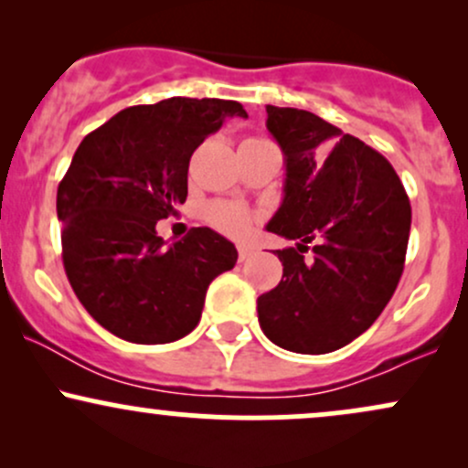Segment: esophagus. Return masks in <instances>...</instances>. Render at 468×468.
I'll return each mask as SVG.
<instances>
[{
  "label": "esophagus",
  "mask_w": 468,
  "mask_h": 468,
  "mask_svg": "<svg viewBox=\"0 0 468 468\" xmlns=\"http://www.w3.org/2000/svg\"><path fill=\"white\" fill-rule=\"evenodd\" d=\"M252 250L250 246H238V257H239V261H246L249 260V257H252Z\"/></svg>",
  "instance_id": "obj_1"
}]
</instances>
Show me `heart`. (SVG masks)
I'll return each instance as SVG.
<instances>
[{
  "instance_id": "heart-1",
  "label": "heart",
  "mask_w": 468,
  "mask_h": 468,
  "mask_svg": "<svg viewBox=\"0 0 468 468\" xmlns=\"http://www.w3.org/2000/svg\"><path fill=\"white\" fill-rule=\"evenodd\" d=\"M264 141V138H260ZM204 219L229 238H244L255 224V216L246 207L235 202H211L204 208Z\"/></svg>"
}]
</instances>
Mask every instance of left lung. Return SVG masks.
<instances>
[{"label":"left lung","mask_w":468,"mask_h":468,"mask_svg":"<svg viewBox=\"0 0 468 468\" xmlns=\"http://www.w3.org/2000/svg\"><path fill=\"white\" fill-rule=\"evenodd\" d=\"M286 158L271 233L302 239L277 250L283 277L257 299L264 335L283 350L327 354L361 336L399 286L411 207L394 166L313 112L266 105ZM314 237L313 261L303 249Z\"/></svg>","instance_id":"1"}]
</instances>
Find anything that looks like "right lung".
<instances>
[{"label": "right lung", "mask_w": 468, "mask_h": 468, "mask_svg": "<svg viewBox=\"0 0 468 468\" xmlns=\"http://www.w3.org/2000/svg\"><path fill=\"white\" fill-rule=\"evenodd\" d=\"M238 101L174 96L118 112L90 132L58 182L63 268L83 308L118 338L143 346L186 336L202 316L208 283L238 261L211 229L166 246L158 219L186 200L193 152Z\"/></svg>", "instance_id": "1"}]
</instances>
